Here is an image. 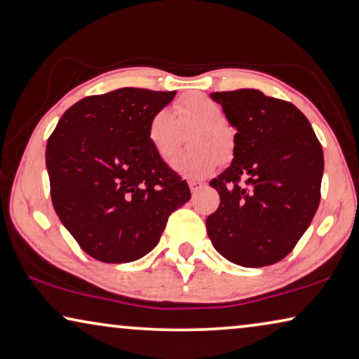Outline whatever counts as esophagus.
I'll return each instance as SVG.
<instances>
[{"label":"esophagus","instance_id":"1","mask_svg":"<svg viewBox=\"0 0 359 359\" xmlns=\"http://www.w3.org/2000/svg\"><path fill=\"white\" fill-rule=\"evenodd\" d=\"M189 185H190L191 194H196L198 190H201V189H203V185H205V184H201V182H195V180H191V182H189Z\"/></svg>","mask_w":359,"mask_h":359}]
</instances>
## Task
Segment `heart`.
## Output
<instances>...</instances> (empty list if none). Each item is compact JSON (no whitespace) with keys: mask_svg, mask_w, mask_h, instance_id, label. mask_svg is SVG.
Segmentation results:
<instances>
[{"mask_svg":"<svg viewBox=\"0 0 359 359\" xmlns=\"http://www.w3.org/2000/svg\"><path fill=\"white\" fill-rule=\"evenodd\" d=\"M226 114L216 101L201 93L185 95L175 103V112L156 111L148 124V142L159 158L168 161L177 151L180 128L196 127L190 138L195 151L174 159L172 169L189 180H203L233 154L235 137Z\"/></svg>","mask_w":359,"mask_h":359,"instance_id":"heart-1","label":"heart"}]
</instances>
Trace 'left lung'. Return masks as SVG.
I'll list each match as a JSON object with an SVG mask.
<instances>
[{
  "label": "left lung",
  "mask_w": 359,
  "mask_h": 359,
  "mask_svg": "<svg viewBox=\"0 0 359 359\" xmlns=\"http://www.w3.org/2000/svg\"><path fill=\"white\" fill-rule=\"evenodd\" d=\"M237 128L232 164L210 185L221 196L206 219L212 247L243 267H263L290 253L320 200L323 147L297 106L259 90L216 92Z\"/></svg>",
  "instance_id": "left-lung-1"
}]
</instances>
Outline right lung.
Here are the masks:
<instances>
[{"label":"right lung","instance_id":"1","mask_svg":"<svg viewBox=\"0 0 359 359\" xmlns=\"http://www.w3.org/2000/svg\"><path fill=\"white\" fill-rule=\"evenodd\" d=\"M175 92L119 88L71 106L46 143L51 201L85 253L130 263L156 247L190 189L148 142Z\"/></svg>","mask_w":359,"mask_h":359}]
</instances>
